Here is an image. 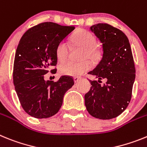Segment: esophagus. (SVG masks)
<instances>
[{
	"instance_id": "34e87169",
	"label": "esophagus",
	"mask_w": 147,
	"mask_h": 147,
	"mask_svg": "<svg viewBox=\"0 0 147 147\" xmlns=\"http://www.w3.org/2000/svg\"><path fill=\"white\" fill-rule=\"evenodd\" d=\"M81 79V77H75L74 78V81H75V83H77Z\"/></svg>"
}]
</instances>
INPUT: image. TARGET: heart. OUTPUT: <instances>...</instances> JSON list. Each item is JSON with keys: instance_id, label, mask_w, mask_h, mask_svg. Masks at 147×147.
<instances>
[{"instance_id": "b5f03b06", "label": "heart", "mask_w": 147, "mask_h": 147, "mask_svg": "<svg viewBox=\"0 0 147 147\" xmlns=\"http://www.w3.org/2000/svg\"><path fill=\"white\" fill-rule=\"evenodd\" d=\"M74 45L82 47L84 51L81 53V58H89L96 61L100 56V51L95 46L96 39L93 34L84 29H81L75 33L72 38ZM55 55L61 62L66 61L68 58L69 45L65 40L58 43L55 49ZM91 63L88 60H82L79 62L68 61L59 66V72L61 75L68 76H78L86 72L90 69Z\"/></svg>"}]
</instances>
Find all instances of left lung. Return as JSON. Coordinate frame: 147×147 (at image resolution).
I'll use <instances>...</instances> for the list:
<instances>
[{"label":"left lung","mask_w":147,"mask_h":147,"mask_svg":"<svg viewBox=\"0 0 147 147\" xmlns=\"http://www.w3.org/2000/svg\"><path fill=\"white\" fill-rule=\"evenodd\" d=\"M102 43L103 55L99 63L88 74L98 81H89L92 86L86 93L85 106L96 118L109 120L121 115L131 100L135 79L133 56L127 35L107 24L90 27ZM105 79L104 85L100 80Z\"/></svg>","instance_id":"obj_1"}]
</instances>
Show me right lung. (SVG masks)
I'll use <instances>...</instances> for the list:
<instances>
[{
	"mask_svg": "<svg viewBox=\"0 0 147 147\" xmlns=\"http://www.w3.org/2000/svg\"><path fill=\"white\" fill-rule=\"evenodd\" d=\"M74 29L55 23H42L28 29L19 41L13 83L23 109L34 118L55 115L62 106L64 94L74 85L73 79L65 75L57 82L44 80L48 69L57 64L56 47Z\"/></svg>",
	"mask_w": 147,
	"mask_h": 147,
	"instance_id": "1",
	"label": "right lung"
}]
</instances>
